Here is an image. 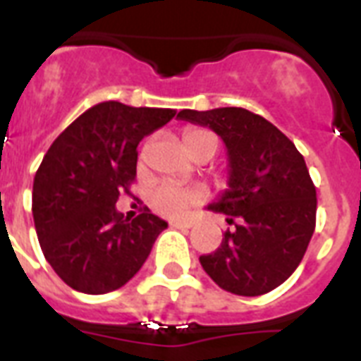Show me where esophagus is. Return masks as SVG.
<instances>
[{"mask_svg":"<svg viewBox=\"0 0 361 361\" xmlns=\"http://www.w3.org/2000/svg\"><path fill=\"white\" fill-rule=\"evenodd\" d=\"M170 226H174V228H191V223L189 221H170Z\"/></svg>","mask_w":361,"mask_h":361,"instance_id":"1","label":"esophagus"}]
</instances>
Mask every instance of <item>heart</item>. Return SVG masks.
Returning a JSON list of instances; mask_svg holds the SVG:
<instances>
[{
  "mask_svg": "<svg viewBox=\"0 0 361 361\" xmlns=\"http://www.w3.org/2000/svg\"><path fill=\"white\" fill-rule=\"evenodd\" d=\"M183 142L187 149H197L198 146H212L217 152V136L206 129H187L183 133ZM206 200V192L202 189H185L172 183V181H159L149 191V204L159 214L166 217H183L189 208Z\"/></svg>",
  "mask_w": 361,
  "mask_h": 361,
  "instance_id": "obj_1",
  "label": "heart"
}]
</instances>
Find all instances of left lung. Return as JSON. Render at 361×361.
<instances>
[{"mask_svg": "<svg viewBox=\"0 0 361 361\" xmlns=\"http://www.w3.org/2000/svg\"><path fill=\"white\" fill-rule=\"evenodd\" d=\"M178 118L214 129L228 149V189L208 208L234 228L200 257L204 271L238 296L274 290L300 266L317 225V189L303 155L245 109L181 110Z\"/></svg>", "mask_w": 361, "mask_h": 361, "instance_id": "8db88e82", "label": "left lung"}]
</instances>
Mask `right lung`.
I'll return each instance as SVG.
<instances>
[{"label":"right lung","mask_w":361,"mask_h":361,"mask_svg":"<svg viewBox=\"0 0 361 361\" xmlns=\"http://www.w3.org/2000/svg\"><path fill=\"white\" fill-rule=\"evenodd\" d=\"M176 116L172 109L99 103L48 147L33 180L31 212L42 255L84 294L118 290L146 262L166 223L144 208L133 221L116 209L130 195L136 146Z\"/></svg>","instance_id":"obj_1"}]
</instances>
